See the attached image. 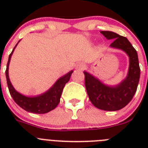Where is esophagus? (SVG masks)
Listing matches in <instances>:
<instances>
[{
    "label": "esophagus",
    "mask_w": 148,
    "mask_h": 148,
    "mask_svg": "<svg viewBox=\"0 0 148 148\" xmlns=\"http://www.w3.org/2000/svg\"><path fill=\"white\" fill-rule=\"evenodd\" d=\"M76 67L78 68V69H79V70H84V69L85 68V65H84V64H83V63L80 62L77 64Z\"/></svg>",
    "instance_id": "1"
}]
</instances>
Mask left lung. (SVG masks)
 <instances>
[{
    "mask_svg": "<svg viewBox=\"0 0 148 148\" xmlns=\"http://www.w3.org/2000/svg\"><path fill=\"white\" fill-rule=\"evenodd\" d=\"M106 38L113 39L111 47L124 50L130 58L128 75L125 80L116 87H108L103 84L87 72H84L85 87L89 99L95 108L107 111L122 109L132 100L136 92L140 67L137 52L127 38L110 31H101Z\"/></svg>",
    "mask_w": 148,
    "mask_h": 148,
    "instance_id": "1",
    "label": "left lung"
}]
</instances>
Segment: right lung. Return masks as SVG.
Wrapping results in <instances>:
<instances>
[{
    "label": "right lung",
    "instance_id": "obj_1",
    "mask_svg": "<svg viewBox=\"0 0 148 148\" xmlns=\"http://www.w3.org/2000/svg\"><path fill=\"white\" fill-rule=\"evenodd\" d=\"M15 45V47L17 46ZM15 48L12 49V53L9 56L7 65L6 70V77L7 82L8 88L10 91V95H12L13 100L15 101L18 105H19L23 110L28 111L30 113H38V114H43V113H48L49 111L53 110L57 107L60 102V98L62 93L63 89L64 87L65 84L70 80L71 74L73 71H70L65 75L60 78L56 82L53 87L49 89L47 92H44L42 95L35 97H27L18 92L14 89L10 82L9 74H8V69H9V64H10V58Z\"/></svg>",
    "mask_w": 148,
    "mask_h": 148
}]
</instances>
